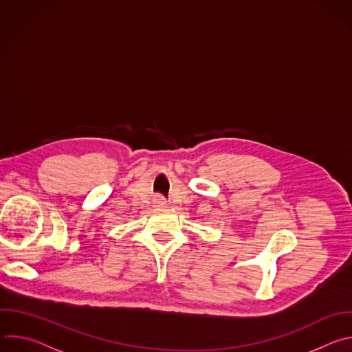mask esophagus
<instances>
[{"mask_svg": "<svg viewBox=\"0 0 352 352\" xmlns=\"http://www.w3.org/2000/svg\"><path fill=\"white\" fill-rule=\"evenodd\" d=\"M155 202H156V205H159V206L166 205V200H164L163 197H157V199H155Z\"/></svg>", "mask_w": 352, "mask_h": 352, "instance_id": "obj_1", "label": "esophagus"}]
</instances>
